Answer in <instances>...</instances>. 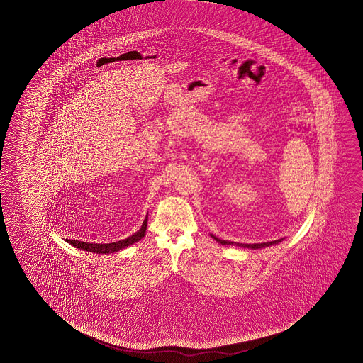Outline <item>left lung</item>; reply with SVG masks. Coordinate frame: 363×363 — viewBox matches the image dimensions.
<instances>
[{"instance_id":"1","label":"left lung","mask_w":363,"mask_h":363,"mask_svg":"<svg viewBox=\"0 0 363 363\" xmlns=\"http://www.w3.org/2000/svg\"><path fill=\"white\" fill-rule=\"evenodd\" d=\"M211 237L218 242V243L223 244V245H225V244H229V245H238V247H243V248H250V250H259V248H264V247H269V245H274V244H279L281 240H284V239H277V240H272V242H267V243H255V244H242V243H235V242H229V240H223V239H219L218 237H215L211 234Z\"/></svg>"}]
</instances>
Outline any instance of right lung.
<instances>
[{
  "label": "right lung",
  "instance_id": "1",
  "mask_svg": "<svg viewBox=\"0 0 363 363\" xmlns=\"http://www.w3.org/2000/svg\"><path fill=\"white\" fill-rule=\"evenodd\" d=\"M147 224H148V215L144 219L143 225L135 234H133L131 237H128V238L123 239V240H119V242H113V243H87V242H79V240H73V239L72 240L71 239H67V242L73 245V247H76V248L92 252V253H102V255L113 253V252L124 250L126 247H129L131 244L135 243L138 240L143 238L144 235H145V230H147Z\"/></svg>",
  "mask_w": 363,
  "mask_h": 363
}]
</instances>
